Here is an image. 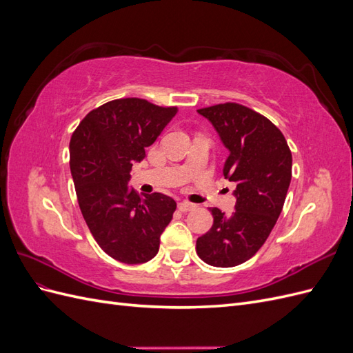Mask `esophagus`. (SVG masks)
Here are the masks:
<instances>
[{"label": "esophagus", "mask_w": 353, "mask_h": 353, "mask_svg": "<svg viewBox=\"0 0 353 353\" xmlns=\"http://www.w3.org/2000/svg\"><path fill=\"white\" fill-rule=\"evenodd\" d=\"M194 208H196V205H193V203H190V201H187V200L178 203V209H179L181 212H190V210H193Z\"/></svg>", "instance_id": "obj_1"}]
</instances>
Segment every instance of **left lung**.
Returning <instances> with one entry per match:
<instances>
[{
  "label": "left lung",
  "instance_id": "8db88e82",
  "mask_svg": "<svg viewBox=\"0 0 353 353\" xmlns=\"http://www.w3.org/2000/svg\"><path fill=\"white\" fill-rule=\"evenodd\" d=\"M228 148L223 176L236 183V212L212 208L213 225L197 239L196 252L208 265L237 266L268 239L292 181V152L270 119L237 103L199 109Z\"/></svg>",
  "mask_w": 353,
  "mask_h": 353
}]
</instances>
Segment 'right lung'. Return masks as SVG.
<instances>
[{
	"label": "right lung",
	"instance_id": "add662e5",
	"mask_svg": "<svg viewBox=\"0 0 353 353\" xmlns=\"http://www.w3.org/2000/svg\"><path fill=\"white\" fill-rule=\"evenodd\" d=\"M176 112L143 99H119L91 110L72 134L70 172L82 216L100 248L119 262L153 259L176 209L174 199L140 196L128 185L132 163L145 157V147Z\"/></svg>",
	"mask_w": 353,
	"mask_h": 353
}]
</instances>
